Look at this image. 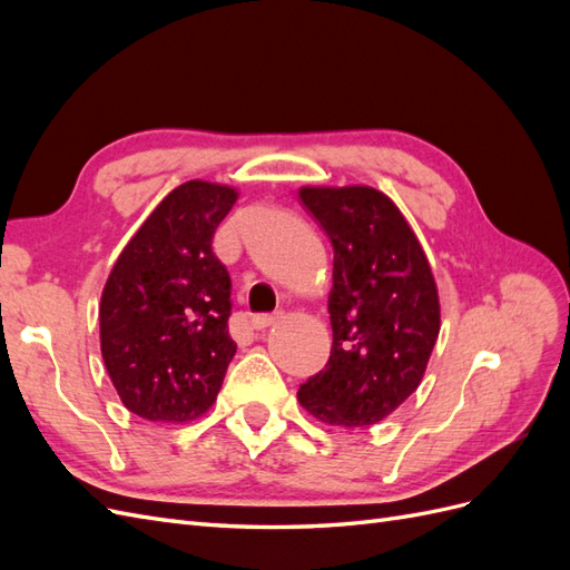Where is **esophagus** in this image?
I'll list each match as a JSON object with an SVG mask.
<instances>
[{
    "instance_id": "34e87169",
    "label": "esophagus",
    "mask_w": 570,
    "mask_h": 570,
    "mask_svg": "<svg viewBox=\"0 0 570 570\" xmlns=\"http://www.w3.org/2000/svg\"><path fill=\"white\" fill-rule=\"evenodd\" d=\"M275 321H278V314H256V316H252V327L254 331H264V327H268V325H273Z\"/></svg>"
}]
</instances>
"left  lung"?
<instances>
[{"mask_svg": "<svg viewBox=\"0 0 570 570\" xmlns=\"http://www.w3.org/2000/svg\"><path fill=\"white\" fill-rule=\"evenodd\" d=\"M299 199L331 237L335 262L331 358L297 400L323 423L366 428L421 385L440 333L438 287L419 237L383 193L302 187Z\"/></svg>", "mask_w": 570, "mask_h": 570, "instance_id": "obj_1", "label": "left lung"}]
</instances>
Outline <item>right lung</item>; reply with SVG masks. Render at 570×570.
I'll use <instances>...</instances> for the list:
<instances>
[{
  "label": "right lung",
  "instance_id": "1",
  "mask_svg": "<svg viewBox=\"0 0 570 570\" xmlns=\"http://www.w3.org/2000/svg\"><path fill=\"white\" fill-rule=\"evenodd\" d=\"M233 187L189 180L132 235L101 292L99 337L128 411L185 423L216 402L237 344L230 275L212 249Z\"/></svg>",
  "mask_w": 570,
  "mask_h": 570
}]
</instances>
